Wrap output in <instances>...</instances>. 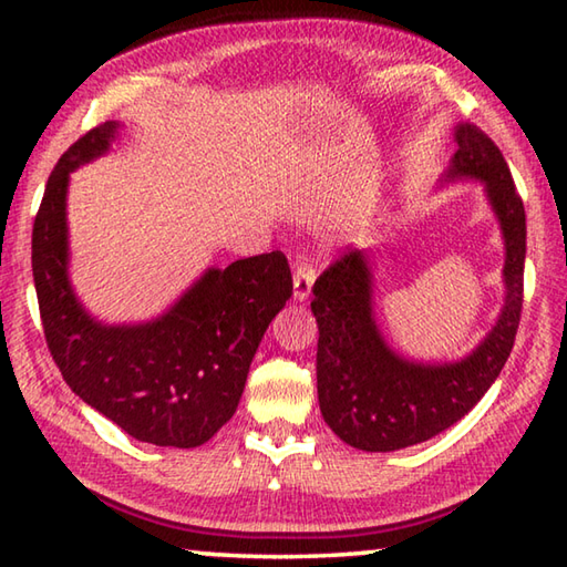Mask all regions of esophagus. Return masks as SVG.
<instances>
[{"label":"esophagus","mask_w":567,"mask_h":567,"mask_svg":"<svg viewBox=\"0 0 567 567\" xmlns=\"http://www.w3.org/2000/svg\"><path fill=\"white\" fill-rule=\"evenodd\" d=\"M295 300H307L310 297V290H312V282H315V267L307 262V260H300L295 267Z\"/></svg>","instance_id":"obj_1"}]
</instances>
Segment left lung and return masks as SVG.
Returning <instances> with one entry per match:
<instances>
[{"mask_svg":"<svg viewBox=\"0 0 567 567\" xmlns=\"http://www.w3.org/2000/svg\"><path fill=\"white\" fill-rule=\"evenodd\" d=\"M447 179H483L505 237V305L487 338L460 362L420 364L392 352L372 318L368 252L350 249L312 287L318 398L344 443L390 453L443 433L485 395L511 358L523 310L525 207L503 152L475 124H457Z\"/></svg>","mask_w":567,"mask_h":567,"instance_id":"obj_1","label":"left lung"}]
</instances>
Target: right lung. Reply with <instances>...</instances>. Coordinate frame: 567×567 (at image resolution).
Masks as SVG:
<instances>
[{"instance_id": "right-lung-1", "label": "right lung", "mask_w": 567, "mask_h": 567, "mask_svg": "<svg viewBox=\"0 0 567 567\" xmlns=\"http://www.w3.org/2000/svg\"><path fill=\"white\" fill-rule=\"evenodd\" d=\"M104 122L64 152L47 179L32 229V275L47 348L66 385L142 443L197 447L235 415L257 344L292 297L282 252L207 270L162 318L92 320L66 277L70 172L104 155L117 134Z\"/></svg>"}]
</instances>
